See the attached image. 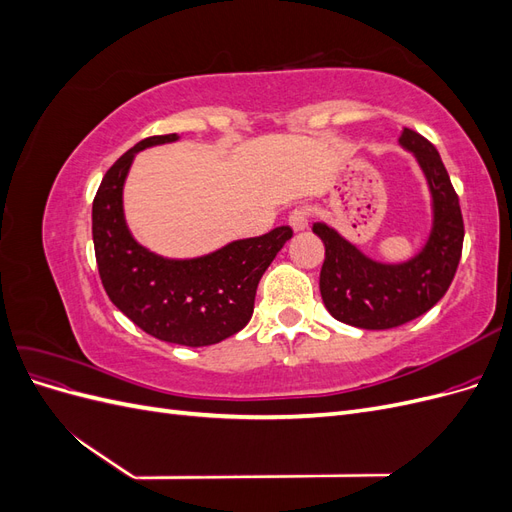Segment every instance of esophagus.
<instances>
[{"mask_svg": "<svg viewBox=\"0 0 512 512\" xmlns=\"http://www.w3.org/2000/svg\"><path fill=\"white\" fill-rule=\"evenodd\" d=\"M288 224L294 232H301L309 226V211L305 207H297L288 215Z\"/></svg>", "mask_w": 512, "mask_h": 512, "instance_id": "1", "label": "esophagus"}]
</instances>
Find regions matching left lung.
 <instances>
[{
  "label": "left lung",
  "instance_id": "1",
  "mask_svg": "<svg viewBox=\"0 0 512 512\" xmlns=\"http://www.w3.org/2000/svg\"><path fill=\"white\" fill-rule=\"evenodd\" d=\"M399 145L414 153L429 183L433 228L425 247L401 265L367 258L331 226L316 222L324 243L320 294L329 314L350 327L380 331L401 327L436 305L451 286L463 247L459 196L438 149L425 136L404 128Z\"/></svg>",
  "mask_w": 512,
  "mask_h": 512
}]
</instances>
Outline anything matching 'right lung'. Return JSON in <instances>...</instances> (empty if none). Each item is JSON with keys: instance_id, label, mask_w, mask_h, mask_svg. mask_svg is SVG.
I'll return each instance as SVG.
<instances>
[{"instance_id": "add662e5", "label": "right lung", "mask_w": 512, "mask_h": 512, "mask_svg": "<svg viewBox=\"0 0 512 512\" xmlns=\"http://www.w3.org/2000/svg\"><path fill=\"white\" fill-rule=\"evenodd\" d=\"M177 138L149 136L106 170L91 209V232L102 286L119 312L162 342L198 348L218 344L250 322L260 277L292 228H273L190 260L149 252L123 218V183L138 151Z\"/></svg>"}]
</instances>
